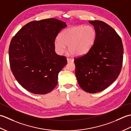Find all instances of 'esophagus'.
Returning a JSON list of instances; mask_svg holds the SVG:
<instances>
[{
  "label": "esophagus",
  "instance_id": "34e87169",
  "mask_svg": "<svg viewBox=\"0 0 131 131\" xmlns=\"http://www.w3.org/2000/svg\"><path fill=\"white\" fill-rule=\"evenodd\" d=\"M67 61L69 63V62H73L74 61V60L73 59H71V58H67Z\"/></svg>",
  "mask_w": 131,
  "mask_h": 131
}]
</instances>
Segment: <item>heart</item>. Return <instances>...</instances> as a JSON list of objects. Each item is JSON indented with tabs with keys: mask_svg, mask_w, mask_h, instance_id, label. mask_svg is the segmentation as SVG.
I'll return each mask as SVG.
<instances>
[{
	"mask_svg": "<svg viewBox=\"0 0 131 131\" xmlns=\"http://www.w3.org/2000/svg\"><path fill=\"white\" fill-rule=\"evenodd\" d=\"M96 37V31L91 25H79L70 27L61 32L54 47L58 53L66 51V46L74 56L87 53L92 48Z\"/></svg>",
	"mask_w": 131,
	"mask_h": 131,
	"instance_id": "b5f03b06",
	"label": "heart"
}]
</instances>
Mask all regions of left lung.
Masks as SVG:
<instances>
[{
    "mask_svg": "<svg viewBox=\"0 0 131 131\" xmlns=\"http://www.w3.org/2000/svg\"><path fill=\"white\" fill-rule=\"evenodd\" d=\"M96 31L93 46L85 54L75 58V75L80 87L88 93L107 88L120 74L123 58L121 38L101 21H89Z\"/></svg>",
    "mask_w": 131,
    "mask_h": 131,
    "instance_id": "obj_1",
    "label": "left lung"
}]
</instances>
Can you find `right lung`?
Masks as SVG:
<instances>
[{"mask_svg": "<svg viewBox=\"0 0 131 131\" xmlns=\"http://www.w3.org/2000/svg\"><path fill=\"white\" fill-rule=\"evenodd\" d=\"M65 22L56 18L34 21L14 36L9 47L12 73L22 87L34 94H45L57 84L66 57L55 52L54 41Z\"/></svg>", "mask_w": 131, "mask_h": 131, "instance_id": "right-lung-1", "label": "right lung"}]
</instances>
